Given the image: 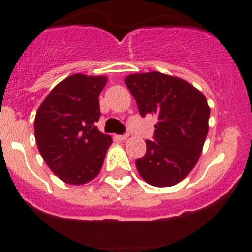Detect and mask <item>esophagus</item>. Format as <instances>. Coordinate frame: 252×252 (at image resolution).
<instances>
[{"label":"esophagus","instance_id":"34e87169","mask_svg":"<svg viewBox=\"0 0 252 252\" xmlns=\"http://www.w3.org/2000/svg\"><path fill=\"white\" fill-rule=\"evenodd\" d=\"M119 140H121V141H124V140H126L128 137V133H125V135H119Z\"/></svg>","mask_w":252,"mask_h":252}]
</instances>
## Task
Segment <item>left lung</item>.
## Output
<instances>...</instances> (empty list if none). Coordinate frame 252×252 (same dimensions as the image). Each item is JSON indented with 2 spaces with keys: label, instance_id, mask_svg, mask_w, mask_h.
I'll use <instances>...</instances> for the list:
<instances>
[{
  "label": "left lung",
  "instance_id": "obj_1",
  "mask_svg": "<svg viewBox=\"0 0 252 252\" xmlns=\"http://www.w3.org/2000/svg\"><path fill=\"white\" fill-rule=\"evenodd\" d=\"M142 117L151 113L154 141L146 140V154L136 168L146 183L171 187L192 171L208 133L209 107L202 92L178 77L160 72L125 78Z\"/></svg>",
  "mask_w": 252,
  "mask_h": 252
}]
</instances>
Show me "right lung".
I'll return each instance as SVG.
<instances>
[{"label": "right lung", "instance_id": "obj_1", "mask_svg": "<svg viewBox=\"0 0 252 252\" xmlns=\"http://www.w3.org/2000/svg\"><path fill=\"white\" fill-rule=\"evenodd\" d=\"M103 75L73 74L51 90L35 116V139L44 161L64 183L79 186L101 171L112 139L98 131Z\"/></svg>", "mask_w": 252, "mask_h": 252}]
</instances>
